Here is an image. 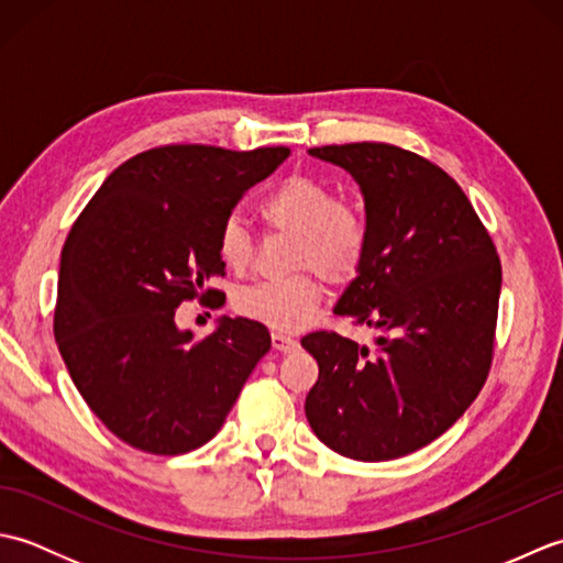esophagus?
<instances>
[{"instance_id": "34e87169", "label": "esophagus", "mask_w": 563, "mask_h": 563, "mask_svg": "<svg viewBox=\"0 0 563 563\" xmlns=\"http://www.w3.org/2000/svg\"><path fill=\"white\" fill-rule=\"evenodd\" d=\"M273 349L280 353H292L300 349V341H295L292 336H285V333H273Z\"/></svg>"}]
</instances>
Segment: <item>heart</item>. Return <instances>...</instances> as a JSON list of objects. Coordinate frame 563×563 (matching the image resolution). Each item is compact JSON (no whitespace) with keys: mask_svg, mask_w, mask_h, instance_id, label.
Listing matches in <instances>:
<instances>
[{"mask_svg":"<svg viewBox=\"0 0 563 563\" xmlns=\"http://www.w3.org/2000/svg\"><path fill=\"white\" fill-rule=\"evenodd\" d=\"M258 214L275 232L295 234L292 266L312 268L283 280L249 285L236 292V309L275 331H297L314 317L321 302V283L314 269L331 283H345L361 271L369 246L363 212L336 200V190L312 176H290L258 202ZM220 261L232 273H244L254 261V236L230 214L218 232Z\"/></svg>","mask_w":563,"mask_h":563,"instance_id":"1","label":"heart"}]
</instances>
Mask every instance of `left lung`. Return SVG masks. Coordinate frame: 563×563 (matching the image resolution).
<instances>
[{"label": "left lung", "instance_id": "1", "mask_svg": "<svg viewBox=\"0 0 563 563\" xmlns=\"http://www.w3.org/2000/svg\"><path fill=\"white\" fill-rule=\"evenodd\" d=\"M361 186L369 246L333 312L377 329L373 349L314 331L305 401L317 438L343 457L385 462L440 438L482 391L500 297L496 246L452 176L385 145L312 147Z\"/></svg>", "mask_w": 563, "mask_h": 563}]
</instances>
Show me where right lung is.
I'll use <instances>...</instances> for the list:
<instances>
[{
    "instance_id": "add662e5",
    "label": "right lung",
    "mask_w": 563,
    "mask_h": 563,
    "mask_svg": "<svg viewBox=\"0 0 563 563\" xmlns=\"http://www.w3.org/2000/svg\"><path fill=\"white\" fill-rule=\"evenodd\" d=\"M288 154L154 147L118 166L71 224L55 341L84 401L128 445L152 454L206 445L268 353L271 333L258 321L222 317L196 339L176 327V307L224 275L222 220Z\"/></svg>"
}]
</instances>
